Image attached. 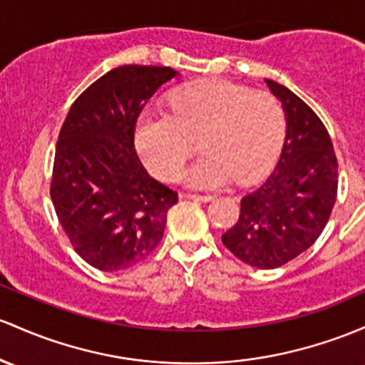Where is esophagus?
Masks as SVG:
<instances>
[{
	"mask_svg": "<svg viewBox=\"0 0 365 365\" xmlns=\"http://www.w3.org/2000/svg\"><path fill=\"white\" fill-rule=\"evenodd\" d=\"M182 197L194 199V201H202V202L213 201V195H210V194H192V192H187V194H182Z\"/></svg>",
	"mask_w": 365,
	"mask_h": 365,
	"instance_id": "esophagus-1",
	"label": "esophagus"
}]
</instances>
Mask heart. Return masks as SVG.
Segmentation results:
<instances>
[{
    "mask_svg": "<svg viewBox=\"0 0 365 365\" xmlns=\"http://www.w3.org/2000/svg\"><path fill=\"white\" fill-rule=\"evenodd\" d=\"M171 110L138 115L135 142L147 168L171 178L192 152V137L207 128L206 155L180 178L201 189L250 183L270 170L284 138V112L267 91L220 79L189 83L171 93Z\"/></svg>",
    "mask_w": 365,
    "mask_h": 365,
    "instance_id": "heart-1",
    "label": "heart"
}]
</instances>
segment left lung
Returning a JSON list of instances; mask_svg holds the SVG:
<instances>
[{
  "label": "left lung",
  "mask_w": 365,
  "mask_h": 365,
  "mask_svg": "<svg viewBox=\"0 0 365 365\" xmlns=\"http://www.w3.org/2000/svg\"><path fill=\"white\" fill-rule=\"evenodd\" d=\"M265 83L286 114L282 152L267 182L241 199L237 223L222 241L247 265L277 268L322 234L338 194V161L319 115L286 86Z\"/></svg>",
  "instance_id": "left-lung-1"
}]
</instances>
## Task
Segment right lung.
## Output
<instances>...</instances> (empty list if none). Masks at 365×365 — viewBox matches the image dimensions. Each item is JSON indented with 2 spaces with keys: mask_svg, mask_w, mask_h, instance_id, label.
Returning a JSON list of instances; mask_svg holds the SVG:
<instances>
[{
  "mask_svg": "<svg viewBox=\"0 0 365 365\" xmlns=\"http://www.w3.org/2000/svg\"><path fill=\"white\" fill-rule=\"evenodd\" d=\"M176 74L170 67H115L76 98L62 124L50 195L74 251L98 270H126L145 259L178 201L135 150L140 112Z\"/></svg>",
  "mask_w": 365,
  "mask_h": 365,
  "instance_id": "right-lung-1",
  "label": "right lung"
}]
</instances>
